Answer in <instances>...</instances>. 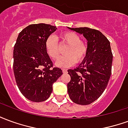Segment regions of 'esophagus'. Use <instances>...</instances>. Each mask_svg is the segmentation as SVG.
Returning a JSON list of instances; mask_svg holds the SVG:
<instances>
[{
	"label": "esophagus",
	"mask_w": 128,
	"mask_h": 128,
	"mask_svg": "<svg viewBox=\"0 0 128 128\" xmlns=\"http://www.w3.org/2000/svg\"><path fill=\"white\" fill-rule=\"evenodd\" d=\"M62 72H64V73H66V72H67V70L65 69V68H63V69H62Z\"/></svg>",
	"instance_id": "34e87169"
}]
</instances>
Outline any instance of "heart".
Here are the masks:
<instances>
[{
  "label": "heart",
  "instance_id": "1",
  "mask_svg": "<svg viewBox=\"0 0 128 128\" xmlns=\"http://www.w3.org/2000/svg\"><path fill=\"white\" fill-rule=\"evenodd\" d=\"M60 43L66 44V55L60 57L56 65L61 68L70 66L76 63L83 61L88 53V45L81 40L80 36L72 32H64L60 36ZM60 43L55 36L50 35L45 41V49L48 56L52 60H56L60 56Z\"/></svg>",
  "mask_w": 128,
  "mask_h": 128
}]
</instances>
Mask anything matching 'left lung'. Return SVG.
Segmentation results:
<instances>
[{"instance_id":"1","label":"left lung","mask_w":128,"mask_h":128,"mask_svg":"<svg viewBox=\"0 0 128 128\" xmlns=\"http://www.w3.org/2000/svg\"><path fill=\"white\" fill-rule=\"evenodd\" d=\"M68 29L82 34L87 40L88 53L79 66L68 70L70 76L67 84L68 93L77 104H90L102 95L110 80L113 58L110 42L96 29Z\"/></svg>"}]
</instances>
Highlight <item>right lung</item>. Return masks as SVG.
<instances>
[{
	"label": "right lung",
	"instance_id": "right-lung-1",
	"mask_svg": "<svg viewBox=\"0 0 128 128\" xmlns=\"http://www.w3.org/2000/svg\"><path fill=\"white\" fill-rule=\"evenodd\" d=\"M47 24H30L19 34L14 49V72L21 93L30 101L44 102L50 96L53 84L62 75L45 49V41L56 31Z\"/></svg>",
	"mask_w": 128,
	"mask_h": 128
}]
</instances>
